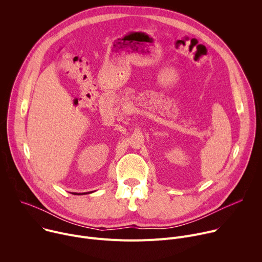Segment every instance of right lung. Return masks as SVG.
Segmentation results:
<instances>
[{
	"instance_id": "right-lung-1",
	"label": "right lung",
	"mask_w": 262,
	"mask_h": 262,
	"mask_svg": "<svg viewBox=\"0 0 262 262\" xmlns=\"http://www.w3.org/2000/svg\"><path fill=\"white\" fill-rule=\"evenodd\" d=\"M90 193H93V192H88V193H80V194H78V193H72L73 195H85V194H90Z\"/></svg>"
}]
</instances>
